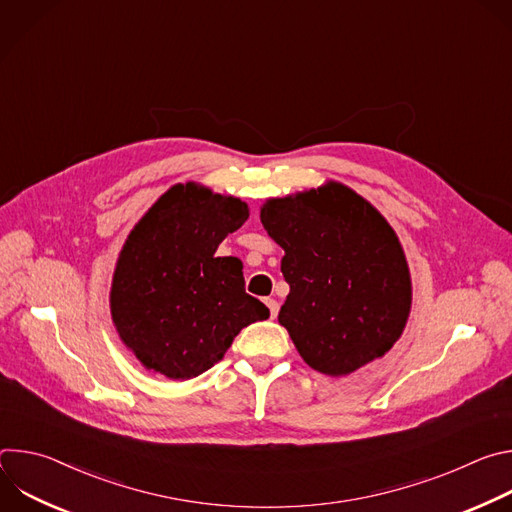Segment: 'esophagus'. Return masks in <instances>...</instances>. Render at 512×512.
Returning <instances> with one entry per match:
<instances>
[{
    "instance_id": "esophagus-1",
    "label": "esophagus",
    "mask_w": 512,
    "mask_h": 512,
    "mask_svg": "<svg viewBox=\"0 0 512 512\" xmlns=\"http://www.w3.org/2000/svg\"><path fill=\"white\" fill-rule=\"evenodd\" d=\"M265 304H267V308H269V312H271V318H277L279 304H277L273 298H267V300H265Z\"/></svg>"
}]
</instances>
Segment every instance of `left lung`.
<instances>
[{
  "instance_id": "obj_1",
  "label": "left lung",
  "mask_w": 512,
  "mask_h": 512,
  "mask_svg": "<svg viewBox=\"0 0 512 512\" xmlns=\"http://www.w3.org/2000/svg\"><path fill=\"white\" fill-rule=\"evenodd\" d=\"M261 223L285 251L289 294L277 320L314 371L344 377L393 348L411 310V275L369 200L328 182L269 198Z\"/></svg>"
}]
</instances>
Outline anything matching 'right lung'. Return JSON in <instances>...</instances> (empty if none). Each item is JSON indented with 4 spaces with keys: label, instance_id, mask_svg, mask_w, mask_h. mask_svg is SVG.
Wrapping results in <instances>:
<instances>
[{
    "label": "right lung",
    "instance_id": "obj_1",
    "mask_svg": "<svg viewBox=\"0 0 512 512\" xmlns=\"http://www.w3.org/2000/svg\"><path fill=\"white\" fill-rule=\"evenodd\" d=\"M249 206L196 182L162 194L129 233L111 283V318L148 371L174 381L202 375L235 336L269 310L245 291L243 263L216 257Z\"/></svg>",
    "mask_w": 512,
    "mask_h": 512
}]
</instances>
